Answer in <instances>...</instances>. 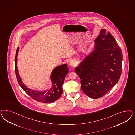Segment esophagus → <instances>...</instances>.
Instances as JSON below:
<instances>
[{
  "instance_id": "obj_1",
  "label": "esophagus",
  "mask_w": 135,
  "mask_h": 135,
  "mask_svg": "<svg viewBox=\"0 0 135 135\" xmlns=\"http://www.w3.org/2000/svg\"><path fill=\"white\" fill-rule=\"evenodd\" d=\"M76 61L74 60H71V61H70V65H71L72 67H75L76 66Z\"/></svg>"
}]
</instances>
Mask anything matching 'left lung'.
Returning <instances> with one entry per match:
<instances>
[{
	"label": "left lung",
	"mask_w": 135,
	"mask_h": 135,
	"mask_svg": "<svg viewBox=\"0 0 135 135\" xmlns=\"http://www.w3.org/2000/svg\"><path fill=\"white\" fill-rule=\"evenodd\" d=\"M94 51L75 71L83 91L91 98L104 95L118 82L122 73V51L110 32L102 29L95 40Z\"/></svg>",
	"instance_id": "left-lung-1"
}]
</instances>
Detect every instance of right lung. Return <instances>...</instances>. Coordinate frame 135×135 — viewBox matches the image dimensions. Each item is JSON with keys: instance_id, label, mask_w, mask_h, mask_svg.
Here are the masks:
<instances>
[{"instance_id": "add662e5", "label": "right lung", "mask_w": 135, "mask_h": 135, "mask_svg": "<svg viewBox=\"0 0 135 135\" xmlns=\"http://www.w3.org/2000/svg\"><path fill=\"white\" fill-rule=\"evenodd\" d=\"M19 51L18 47L15 57V71L19 85L26 93L34 100L43 103H52L57 100L62 94V84L65 76L68 74L67 65L64 64L55 68L52 71L51 79L52 81V86L48 91L39 92L32 90L26 87L22 83L18 71L17 55Z\"/></svg>"}]
</instances>
